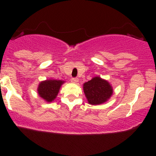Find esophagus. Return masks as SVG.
<instances>
[{
  "label": "esophagus",
  "mask_w": 156,
  "mask_h": 156,
  "mask_svg": "<svg viewBox=\"0 0 156 156\" xmlns=\"http://www.w3.org/2000/svg\"><path fill=\"white\" fill-rule=\"evenodd\" d=\"M71 81H72V83H74V84H76V83L78 81V78H72V79H71Z\"/></svg>",
  "instance_id": "1"
}]
</instances>
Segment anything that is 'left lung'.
I'll list each match as a JSON object with an SVG mask.
<instances>
[{
  "label": "left lung",
  "instance_id": "left-lung-1",
  "mask_svg": "<svg viewBox=\"0 0 156 156\" xmlns=\"http://www.w3.org/2000/svg\"><path fill=\"white\" fill-rule=\"evenodd\" d=\"M87 103L90 105H100L106 103L113 94V88L109 82L100 76L94 77L83 84Z\"/></svg>",
  "mask_w": 156,
  "mask_h": 156
}]
</instances>
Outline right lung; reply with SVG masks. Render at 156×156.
I'll use <instances>...</instances> for the list:
<instances>
[{"instance_id":"1","label":"right lung","mask_w":156,"mask_h":156,"mask_svg":"<svg viewBox=\"0 0 156 156\" xmlns=\"http://www.w3.org/2000/svg\"><path fill=\"white\" fill-rule=\"evenodd\" d=\"M65 83L64 81L55 79H47L39 83L37 94L47 103H51L57 97L61 86Z\"/></svg>"}]
</instances>
